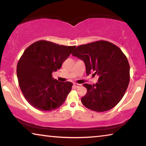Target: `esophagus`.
Wrapping results in <instances>:
<instances>
[{"instance_id":"esophagus-1","label":"esophagus","mask_w":146,"mask_h":146,"mask_svg":"<svg viewBox=\"0 0 146 146\" xmlns=\"http://www.w3.org/2000/svg\"><path fill=\"white\" fill-rule=\"evenodd\" d=\"M73 86H74V87L76 88H80V86H81V85H80V84H74Z\"/></svg>"}]
</instances>
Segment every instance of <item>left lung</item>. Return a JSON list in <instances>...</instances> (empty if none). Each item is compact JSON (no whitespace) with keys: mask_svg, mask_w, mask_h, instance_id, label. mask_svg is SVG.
I'll return each mask as SVG.
<instances>
[{"mask_svg":"<svg viewBox=\"0 0 146 146\" xmlns=\"http://www.w3.org/2000/svg\"><path fill=\"white\" fill-rule=\"evenodd\" d=\"M72 55L82 60L86 73L99 76L94 85L84 84L83 105L91 110L104 112L114 108L126 91L129 82V64L121 49L115 44L99 40L76 47Z\"/></svg>","mask_w":146,"mask_h":146,"instance_id":"obj_1","label":"left lung"}]
</instances>
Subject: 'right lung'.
Here are the masks:
<instances>
[{"mask_svg": "<svg viewBox=\"0 0 146 146\" xmlns=\"http://www.w3.org/2000/svg\"><path fill=\"white\" fill-rule=\"evenodd\" d=\"M75 47L38 40L24 51L17 64V75L24 97L31 106L49 111L62 105L73 84L59 82L52 73L60 70Z\"/></svg>", "mask_w": 146, "mask_h": 146, "instance_id": "1", "label": "right lung"}]
</instances>
